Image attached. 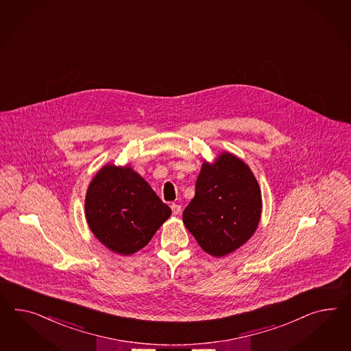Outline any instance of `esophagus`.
<instances>
[{"mask_svg": "<svg viewBox=\"0 0 351 351\" xmlns=\"http://www.w3.org/2000/svg\"><path fill=\"white\" fill-rule=\"evenodd\" d=\"M171 209H172V213H173L175 216H178L181 212V206H179L178 203H172V204H171Z\"/></svg>", "mask_w": 351, "mask_h": 351, "instance_id": "34e87169", "label": "esophagus"}]
</instances>
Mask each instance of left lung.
<instances>
[{
  "mask_svg": "<svg viewBox=\"0 0 351 351\" xmlns=\"http://www.w3.org/2000/svg\"><path fill=\"white\" fill-rule=\"evenodd\" d=\"M262 215V194L254 173L230 152L202 163L195 195L182 221L200 247L221 258L254 235Z\"/></svg>",
  "mask_w": 351,
  "mask_h": 351,
  "instance_id": "8db88e82",
  "label": "left lung"
}]
</instances>
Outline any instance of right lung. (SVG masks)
<instances>
[{
	"label": "right lung",
	"instance_id": "obj_1",
	"mask_svg": "<svg viewBox=\"0 0 351 351\" xmlns=\"http://www.w3.org/2000/svg\"><path fill=\"white\" fill-rule=\"evenodd\" d=\"M86 218L98 241L132 256L151 241L171 209L130 165H104L86 190Z\"/></svg>",
	"mask_w": 351,
	"mask_h": 351
}]
</instances>
